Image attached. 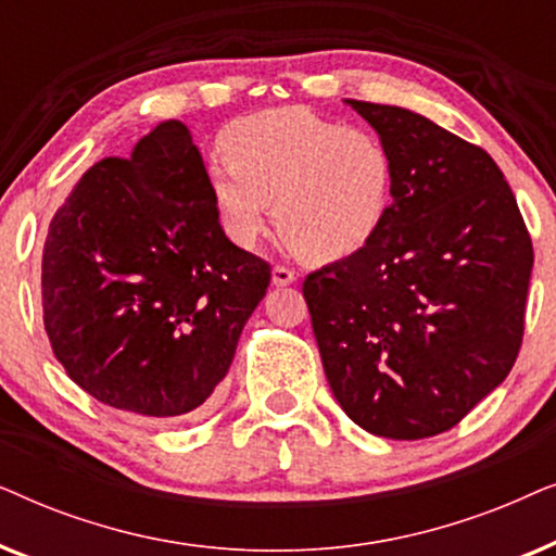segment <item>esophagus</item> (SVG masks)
Segmentation results:
<instances>
[{
  "instance_id": "34e87169",
  "label": "esophagus",
  "mask_w": 556,
  "mask_h": 556,
  "mask_svg": "<svg viewBox=\"0 0 556 556\" xmlns=\"http://www.w3.org/2000/svg\"><path fill=\"white\" fill-rule=\"evenodd\" d=\"M270 280H273V286H276V288L291 286L293 280H295V273L291 268H286V265H273Z\"/></svg>"
}]
</instances>
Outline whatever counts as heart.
<instances>
[{"label": "heart", "instance_id": "1", "mask_svg": "<svg viewBox=\"0 0 556 556\" xmlns=\"http://www.w3.org/2000/svg\"><path fill=\"white\" fill-rule=\"evenodd\" d=\"M227 159L207 164V187L227 238L253 248L273 223L295 253L331 263L375 238L392 204L394 156L369 128L306 109H270L223 134Z\"/></svg>", "mask_w": 556, "mask_h": 556}]
</instances>
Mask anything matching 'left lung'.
Instances as JSON below:
<instances>
[{
  "label": "left lung",
  "mask_w": 556,
  "mask_h": 556,
  "mask_svg": "<svg viewBox=\"0 0 556 556\" xmlns=\"http://www.w3.org/2000/svg\"><path fill=\"white\" fill-rule=\"evenodd\" d=\"M346 105L394 156L392 204L362 250L303 280L324 371L371 435L458 425L511 371L534 250L496 162L420 113Z\"/></svg>",
  "instance_id": "left-lung-1"
}]
</instances>
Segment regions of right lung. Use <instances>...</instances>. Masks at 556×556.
<instances>
[{"label": "right lung", "mask_w": 556, "mask_h": 556, "mask_svg": "<svg viewBox=\"0 0 556 556\" xmlns=\"http://www.w3.org/2000/svg\"><path fill=\"white\" fill-rule=\"evenodd\" d=\"M270 265L227 240L181 121L83 174L42 250V314L67 377L151 420L200 413L230 369Z\"/></svg>", "instance_id": "obj_1"}]
</instances>
